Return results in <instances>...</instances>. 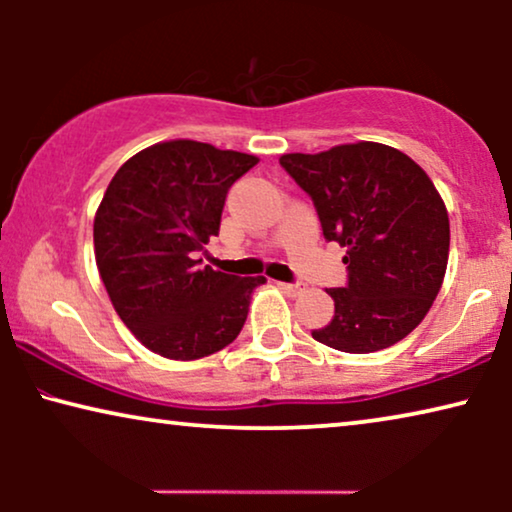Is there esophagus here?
Wrapping results in <instances>:
<instances>
[{
  "label": "esophagus",
  "instance_id": "obj_1",
  "mask_svg": "<svg viewBox=\"0 0 512 512\" xmlns=\"http://www.w3.org/2000/svg\"><path fill=\"white\" fill-rule=\"evenodd\" d=\"M279 289H282L284 293H289V296H298V293L303 291V286H300V284H279Z\"/></svg>",
  "mask_w": 512,
  "mask_h": 512
}]
</instances>
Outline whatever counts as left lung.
<instances>
[{
	"label": "left lung",
	"instance_id": "8db88e82",
	"mask_svg": "<svg viewBox=\"0 0 512 512\" xmlns=\"http://www.w3.org/2000/svg\"><path fill=\"white\" fill-rule=\"evenodd\" d=\"M279 165L312 198L326 240L347 249L349 282L328 289L335 314L312 338L349 354L396 345L431 310L450 256V219L429 174L377 142L284 153Z\"/></svg>",
	"mask_w": 512,
	"mask_h": 512
}]
</instances>
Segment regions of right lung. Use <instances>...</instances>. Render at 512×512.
<instances>
[{
	"mask_svg": "<svg viewBox=\"0 0 512 512\" xmlns=\"http://www.w3.org/2000/svg\"><path fill=\"white\" fill-rule=\"evenodd\" d=\"M258 163L193 139L139 151L95 212V261L118 317L153 354L195 361L228 347L265 277L198 268L219 235L228 188Z\"/></svg>",
	"mask_w": 512,
	"mask_h": 512,
	"instance_id": "right-lung-1",
	"label": "right lung"
}]
</instances>
